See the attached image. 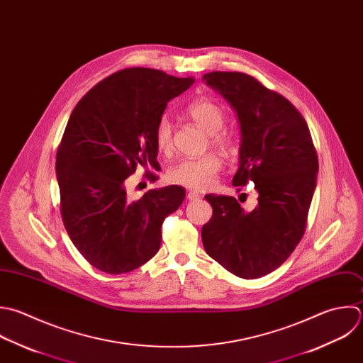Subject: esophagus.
<instances>
[{
  "instance_id": "esophagus-1",
  "label": "esophagus",
  "mask_w": 363,
  "mask_h": 363,
  "mask_svg": "<svg viewBox=\"0 0 363 363\" xmlns=\"http://www.w3.org/2000/svg\"><path fill=\"white\" fill-rule=\"evenodd\" d=\"M186 198H188L189 201H196V199L201 198V195H199L198 192H195V191H189V192L186 194Z\"/></svg>"
}]
</instances>
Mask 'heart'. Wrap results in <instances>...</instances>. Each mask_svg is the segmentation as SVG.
<instances>
[{
	"label": "heart",
	"instance_id": "1",
	"mask_svg": "<svg viewBox=\"0 0 363 363\" xmlns=\"http://www.w3.org/2000/svg\"><path fill=\"white\" fill-rule=\"evenodd\" d=\"M188 113L191 118L209 134L211 143L215 147L226 150L230 144L229 137L222 133L226 116L223 108L211 100H199L194 103ZM155 145L160 152L169 154L172 150V124L168 117H162L155 130ZM220 160L215 154H208L201 158H186L175 164L167 174L168 181L191 189L209 188L220 171Z\"/></svg>",
	"mask_w": 363,
	"mask_h": 363
}]
</instances>
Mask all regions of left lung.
Returning a JSON list of instances; mask_svg holds the SVG:
<instances>
[{"label": "left lung", "mask_w": 363, "mask_h": 363, "mask_svg": "<svg viewBox=\"0 0 363 363\" xmlns=\"http://www.w3.org/2000/svg\"><path fill=\"white\" fill-rule=\"evenodd\" d=\"M202 79L239 120V168L232 184L253 181L259 194L253 211L233 196L206 195L213 213L202 228V243L232 274L259 279L280 267L304 235L317 186V151L301 113L253 76L212 72Z\"/></svg>", "instance_id": "8db88e82"}]
</instances>
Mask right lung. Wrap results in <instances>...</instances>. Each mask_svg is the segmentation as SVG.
<instances>
[{
	"mask_svg": "<svg viewBox=\"0 0 363 363\" xmlns=\"http://www.w3.org/2000/svg\"><path fill=\"white\" fill-rule=\"evenodd\" d=\"M194 82L124 69L90 89L69 117L56 154L60 213L76 249L104 273H128L152 259L164 219L185 199V188L169 185L130 201L124 181L138 165L160 169L157 124Z\"/></svg>",
	"mask_w": 363,
	"mask_h": 363,
	"instance_id": "1",
	"label": "right lung"
}]
</instances>
